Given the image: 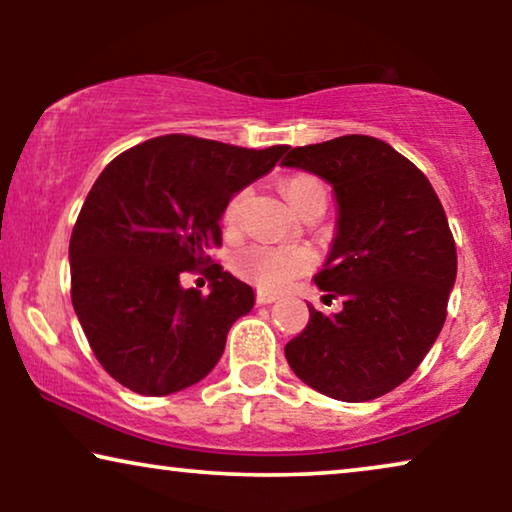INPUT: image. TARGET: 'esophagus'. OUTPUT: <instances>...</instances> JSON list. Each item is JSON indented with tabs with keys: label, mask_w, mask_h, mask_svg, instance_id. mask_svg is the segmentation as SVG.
<instances>
[{
	"label": "esophagus",
	"mask_w": 512,
	"mask_h": 512,
	"mask_svg": "<svg viewBox=\"0 0 512 512\" xmlns=\"http://www.w3.org/2000/svg\"><path fill=\"white\" fill-rule=\"evenodd\" d=\"M279 296H275V293H268V291H258L256 293V303L258 305H270V303H275Z\"/></svg>",
	"instance_id": "34e87169"
}]
</instances>
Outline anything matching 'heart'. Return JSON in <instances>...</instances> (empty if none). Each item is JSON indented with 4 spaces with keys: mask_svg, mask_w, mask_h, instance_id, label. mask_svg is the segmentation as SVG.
<instances>
[{
    "mask_svg": "<svg viewBox=\"0 0 512 512\" xmlns=\"http://www.w3.org/2000/svg\"><path fill=\"white\" fill-rule=\"evenodd\" d=\"M282 191L293 207V212H300L314 195L324 193V186L319 179L310 177V174H291L282 181ZM249 191L235 193L223 207V226L235 228L242 219L244 202H247ZM312 258L303 249L293 247H263V244H254V247L244 249L235 258V270L249 282H254L258 289L263 291H282L289 286L293 279L310 268Z\"/></svg>",
    "mask_w": 512,
    "mask_h": 512,
    "instance_id": "obj_1",
    "label": "heart"
}]
</instances>
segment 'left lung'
Returning a JSON list of instances; mask_svg holds the SVG:
<instances>
[{
    "mask_svg": "<svg viewBox=\"0 0 512 512\" xmlns=\"http://www.w3.org/2000/svg\"><path fill=\"white\" fill-rule=\"evenodd\" d=\"M282 165L333 186L338 221L314 284L345 300L331 317L307 305L286 361L319 394L373 401L415 373L445 324L457 279L445 209L408 158L368 135L298 146Z\"/></svg>",
    "mask_w": 512,
    "mask_h": 512,
    "instance_id": "1",
    "label": "left lung"
}]
</instances>
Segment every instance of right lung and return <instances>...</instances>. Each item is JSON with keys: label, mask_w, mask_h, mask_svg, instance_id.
<instances>
[{"label": "right lung", "mask_w": 512, "mask_h": 512, "mask_svg": "<svg viewBox=\"0 0 512 512\" xmlns=\"http://www.w3.org/2000/svg\"><path fill=\"white\" fill-rule=\"evenodd\" d=\"M286 151L165 135L123 151L97 177L69 240L72 305L97 361L123 387L167 396L219 363L254 289L219 263L205 270L209 297L178 277L212 263L223 207Z\"/></svg>", "instance_id": "obj_1"}]
</instances>
